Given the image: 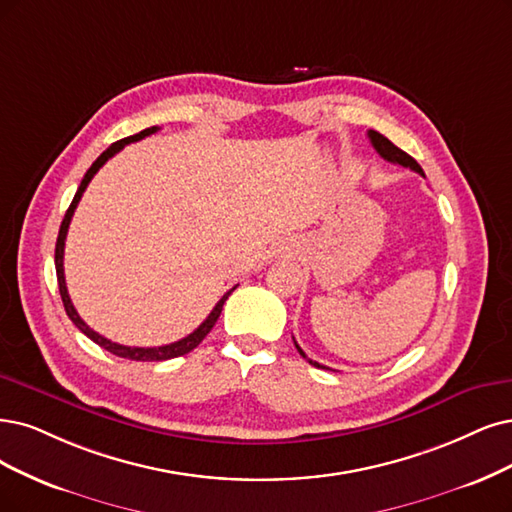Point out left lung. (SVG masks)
<instances>
[{
    "mask_svg": "<svg viewBox=\"0 0 512 512\" xmlns=\"http://www.w3.org/2000/svg\"><path fill=\"white\" fill-rule=\"evenodd\" d=\"M369 139H371V145L375 147L377 154H380L384 160H388V162H392V164H401V166H405V168H411V170H415V173H420V175L424 177L422 166H420L418 162H415L409 154H405L403 149H399L392 141H388L384 135H380V132H377V130H369ZM295 348H297V352H299L301 356L306 358V361H308L310 365H314V367H318V369H329V367H325V365H320V363L312 361V358H308L306 352L297 346V342H295Z\"/></svg>",
    "mask_w": 512,
    "mask_h": 512,
    "instance_id": "8db88e82",
    "label": "left lung"
}]
</instances>
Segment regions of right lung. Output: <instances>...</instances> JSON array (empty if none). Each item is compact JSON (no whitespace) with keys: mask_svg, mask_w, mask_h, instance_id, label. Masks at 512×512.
Instances as JSON below:
<instances>
[{"mask_svg":"<svg viewBox=\"0 0 512 512\" xmlns=\"http://www.w3.org/2000/svg\"><path fill=\"white\" fill-rule=\"evenodd\" d=\"M160 128L158 126H151V128H145V130H141V132H137V135H132V137H126V139H120V141H116L113 143L111 147H107L103 154L92 162V166L86 170V175H84V179H82V183H80V187H78V192H75V196H73V200H71V204H69V208H67V213H65V219H63V223H61V230H59V238H56V249H54V266H56V278H59V291H61V299H63V306H65V312H67V316L71 318V323L78 327L86 337H90L94 344H99L101 348H105L107 352H111V354H116V356H122V358H130V361H168V358H177V356H183V354H187V352H192L202 339L208 335V331H211L213 327H215V323H217V318H219V314H221V310H223V304H225V299L232 295V291L236 289H230L227 291L219 301H217V306L213 308V312L206 316V320L204 323L194 331V333H189L187 337H183V339H179V342H175V344H168V346H158V348H130V346H122V344H116V342H111V339H107V337H103V335H99L97 331H92L84 320L80 318V314L75 312V308H73V304H71V297H69V293H67V285H65V270H63V255H65V238H67V230H69V223H71V217H73V211L75 208H78V202H80V198H82V194L86 192V187H88V183H90V179L97 175V170L109 160V158H113L118 154V151L124 147V145H128V143H135V141H141V139H145V137H149V135H154V132H158Z\"/></svg>","mask_w":512,"mask_h":512,"instance_id":"obj_1","label":"right lung"}]
</instances>
